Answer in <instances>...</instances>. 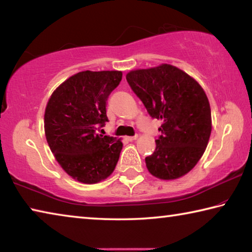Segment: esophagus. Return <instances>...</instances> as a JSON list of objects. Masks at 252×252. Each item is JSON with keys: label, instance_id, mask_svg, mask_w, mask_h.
<instances>
[{"label": "esophagus", "instance_id": "34e87169", "mask_svg": "<svg viewBox=\"0 0 252 252\" xmlns=\"http://www.w3.org/2000/svg\"><path fill=\"white\" fill-rule=\"evenodd\" d=\"M126 139L127 141H134V140L138 139V135H134V136H126Z\"/></svg>", "mask_w": 252, "mask_h": 252}]
</instances>
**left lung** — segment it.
Listing matches in <instances>:
<instances>
[{
    "instance_id": "8db88e82",
    "label": "left lung",
    "mask_w": 252,
    "mask_h": 252,
    "mask_svg": "<svg viewBox=\"0 0 252 252\" xmlns=\"http://www.w3.org/2000/svg\"><path fill=\"white\" fill-rule=\"evenodd\" d=\"M126 81L150 116L163 122L154 153L145 158L149 172L167 181L184 176L203 157L212 132L204 89L185 71L167 63L132 70Z\"/></svg>"
}]
</instances>
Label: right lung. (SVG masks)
<instances>
[{
    "label": "right lung",
    "mask_w": 252,
    "mask_h": 252,
    "mask_svg": "<svg viewBox=\"0 0 252 252\" xmlns=\"http://www.w3.org/2000/svg\"><path fill=\"white\" fill-rule=\"evenodd\" d=\"M121 79L118 70L80 71L57 87L47 102L44 127L50 151L80 183L106 180L119 161L121 140L97 130L108 121L107 100Z\"/></svg>",
    "instance_id": "1"
}]
</instances>
